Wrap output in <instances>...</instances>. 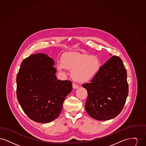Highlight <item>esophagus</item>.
Masks as SVG:
<instances>
[{"label": "esophagus", "instance_id": "esophagus-1", "mask_svg": "<svg viewBox=\"0 0 146 146\" xmlns=\"http://www.w3.org/2000/svg\"><path fill=\"white\" fill-rule=\"evenodd\" d=\"M72 85H73V89H76V88H78L79 87V85H78L76 84L73 83Z\"/></svg>", "mask_w": 146, "mask_h": 146}]
</instances>
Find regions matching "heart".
<instances>
[{"label":"heart","instance_id":"heart-1","mask_svg":"<svg viewBox=\"0 0 146 146\" xmlns=\"http://www.w3.org/2000/svg\"><path fill=\"white\" fill-rule=\"evenodd\" d=\"M100 64L97 57L85 54L73 52L64 56L58 68L72 70V77L79 83L91 80L98 71Z\"/></svg>","mask_w":146,"mask_h":146}]
</instances>
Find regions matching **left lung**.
<instances>
[{
	"mask_svg": "<svg viewBox=\"0 0 146 146\" xmlns=\"http://www.w3.org/2000/svg\"><path fill=\"white\" fill-rule=\"evenodd\" d=\"M82 86L88 91L85 108L90 117L101 121L117 117L124 108L129 92L127 72L121 58L112 56L90 82Z\"/></svg>",
	"mask_w": 146,
	"mask_h": 146,
	"instance_id": "8db88e82",
	"label": "left lung"
}]
</instances>
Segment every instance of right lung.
Masks as SVG:
<instances>
[{
	"label": "right lung",
	"mask_w": 146,
	"mask_h": 146,
	"mask_svg": "<svg viewBox=\"0 0 146 146\" xmlns=\"http://www.w3.org/2000/svg\"><path fill=\"white\" fill-rule=\"evenodd\" d=\"M54 64L46 54L31 55L22 61L16 77L18 101L28 118L38 123L57 118L72 90L70 81L57 79Z\"/></svg>",
	"instance_id": "add662e5"
}]
</instances>
